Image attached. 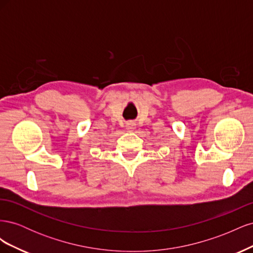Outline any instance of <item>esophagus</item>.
<instances>
[{
  "instance_id": "obj_1",
  "label": "esophagus",
  "mask_w": 253,
  "mask_h": 253,
  "mask_svg": "<svg viewBox=\"0 0 253 253\" xmlns=\"http://www.w3.org/2000/svg\"><path fill=\"white\" fill-rule=\"evenodd\" d=\"M135 127H136V125L134 124L133 121H128L127 124L126 125V128L127 132H133L134 129H135Z\"/></svg>"
}]
</instances>
